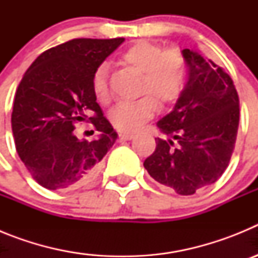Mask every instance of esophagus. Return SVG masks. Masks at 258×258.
Returning <instances> with one entry per match:
<instances>
[{
	"label": "esophagus",
	"instance_id": "obj_1",
	"mask_svg": "<svg viewBox=\"0 0 258 258\" xmlns=\"http://www.w3.org/2000/svg\"><path fill=\"white\" fill-rule=\"evenodd\" d=\"M133 137L134 136L132 133H120L118 134V141H120V142H122V141H129L132 140Z\"/></svg>",
	"mask_w": 258,
	"mask_h": 258
}]
</instances>
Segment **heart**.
<instances>
[{
    "label": "heart",
    "mask_w": 258,
    "mask_h": 258,
    "mask_svg": "<svg viewBox=\"0 0 258 258\" xmlns=\"http://www.w3.org/2000/svg\"><path fill=\"white\" fill-rule=\"evenodd\" d=\"M120 59L142 74L141 93H149L136 101L120 102L109 113L111 122L117 131L133 132L155 115L157 109L155 97L161 104H172L178 99L184 88L186 61L179 50H164L161 45L145 40L126 47ZM92 86L98 102L108 103L111 95L106 64L95 70Z\"/></svg>",
    "instance_id": "heart-1"
}]
</instances>
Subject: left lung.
Listing matches in <instances>:
<instances>
[{
  "label": "left lung",
  "instance_id": "8db88e82",
  "mask_svg": "<svg viewBox=\"0 0 258 258\" xmlns=\"http://www.w3.org/2000/svg\"><path fill=\"white\" fill-rule=\"evenodd\" d=\"M188 81L170 113L157 121L164 138L143 165L179 195L214 183L229 166L239 126V97L223 68L184 49Z\"/></svg>",
  "mask_w": 258,
  "mask_h": 258
}]
</instances>
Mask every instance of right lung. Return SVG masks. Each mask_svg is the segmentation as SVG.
Returning <instances> with one entry per match:
<instances>
[{"instance_id": "1", "label": "right lung", "mask_w": 258, "mask_h": 258, "mask_svg": "<svg viewBox=\"0 0 258 258\" xmlns=\"http://www.w3.org/2000/svg\"><path fill=\"white\" fill-rule=\"evenodd\" d=\"M122 42L74 38L42 52L23 76L11 126L18 155L42 187H81L99 173L117 134L97 103L93 75ZM83 121L100 132L90 143L76 137V124Z\"/></svg>"}]
</instances>
